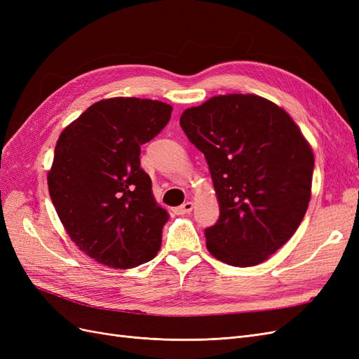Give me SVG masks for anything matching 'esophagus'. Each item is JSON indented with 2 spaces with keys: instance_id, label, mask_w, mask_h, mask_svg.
<instances>
[{
  "instance_id": "esophagus-1",
  "label": "esophagus",
  "mask_w": 359,
  "mask_h": 359,
  "mask_svg": "<svg viewBox=\"0 0 359 359\" xmlns=\"http://www.w3.org/2000/svg\"><path fill=\"white\" fill-rule=\"evenodd\" d=\"M191 210H193V202H186V203H182L181 206H178V208H175L173 211H175V214H178V215H182V214H189V212H191Z\"/></svg>"
}]
</instances>
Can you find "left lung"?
Wrapping results in <instances>:
<instances>
[{"label":"left lung","instance_id":"8db88e82","mask_svg":"<svg viewBox=\"0 0 359 359\" xmlns=\"http://www.w3.org/2000/svg\"><path fill=\"white\" fill-rule=\"evenodd\" d=\"M202 151L220 217L206 248L232 266H255L285 245L309 208L314 156L289 114L255 94L215 95L182 112Z\"/></svg>","mask_w":359,"mask_h":359}]
</instances>
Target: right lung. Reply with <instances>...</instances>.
I'll return each mask as SVG.
<instances>
[{
  "label": "right lung",
  "instance_id": "1",
  "mask_svg": "<svg viewBox=\"0 0 359 359\" xmlns=\"http://www.w3.org/2000/svg\"><path fill=\"white\" fill-rule=\"evenodd\" d=\"M172 106L114 97L91 104L62 130L48 172L64 229L83 253L128 269L154 259L169 219L140 168V145L169 123Z\"/></svg>",
  "mask_w": 359,
  "mask_h": 359
}]
</instances>
